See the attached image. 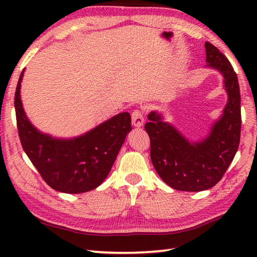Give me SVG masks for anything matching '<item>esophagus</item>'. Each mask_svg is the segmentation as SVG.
Returning <instances> with one entry per match:
<instances>
[{"label": "esophagus", "mask_w": 257, "mask_h": 257, "mask_svg": "<svg viewBox=\"0 0 257 257\" xmlns=\"http://www.w3.org/2000/svg\"><path fill=\"white\" fill-rule=\"evenodd\" d=\"M132 123L136 128H139L144 123V116L140 111H134L132 114Z\"/></svg>", "instance_id": "1"}]
</instances>
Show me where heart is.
I'll return each mask as SVG.
<instances>
[{
	"mask_svg": "<svg viewBox=\"0 0 257 257\" xmlns=\"http://www.w3.org/2000/svg\"><path fill=\"white\" fill-rule=\"evenodd\" d=\"M124 161H125V162H128V161H132V160H130V159H125Z\"/></svg>",
	"mask_w": 257,
	"mask_h": 257,
	"instance_id": "heart-1",
	"label": "heart"
}]
</instances>
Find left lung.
I'll return each mask as SVG.
<instances>
[{
    "label": "left lung",
    "instance_id": "1",
    "mask_svg": "<svg viewBox=\"0 0 257 257\" xmlns=\"http://www.w3.org/2000/svg\"><path fill=\"white\" fill-rule=\"evenodd\" d=\"M25 68L16 86L14 106L22 147L45 182L63 193L94 190L110 172L125 136L132 132L128 112L118 113L88 132L63 138L43 133L27 117L21 97Z\"/></svg>",
    "mask_w": 257,
    "mask_h": 257
}]
</instances>
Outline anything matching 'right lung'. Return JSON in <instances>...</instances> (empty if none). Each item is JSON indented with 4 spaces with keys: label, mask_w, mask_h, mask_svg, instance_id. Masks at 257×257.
I'll use <instances>...</instances> for the list:
<instances>
[{
    "label": "right lung",
    "mask_w": 257,
    "mask_h": 257,
    "mask_svg": "<svg viewBox=\"0 0 257 257\" xmlns=\"http://www.w3.org/2000/svg\"><path fill=\"white\" fill-rule=\"evenodd\" d=\"M205 67L223 77L227 100L203 138L191 140L167 121L165 113L152 110L145 124L151 145V161L169 187L200 192L220 181L235 156L241 135V95L231 63L213 45L205 47Z\"/></svg>",
    "instance_id": "1"
}]
</instances>
